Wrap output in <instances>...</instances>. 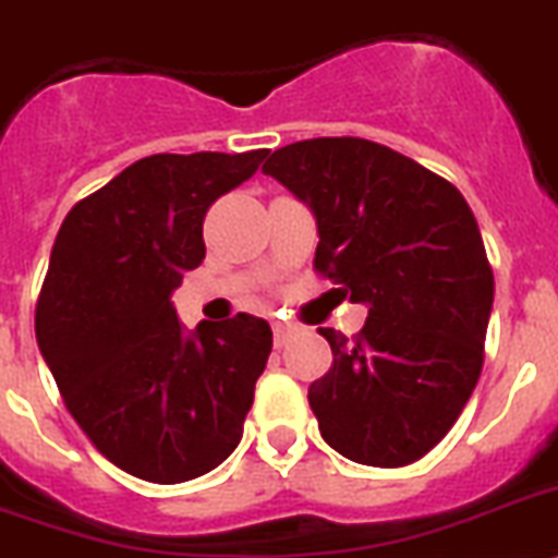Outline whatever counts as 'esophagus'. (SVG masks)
<instances>
[{
  "mask_svg": "<svg viewBox=\"0 0 558 558\" xmlns=\"http://www.w3.org/2000/svg\"><path fill=\"white\" fill-rule=\"evenodd\" d=\"M271 331H275V345H287L289 337L294 335V326H289V323H271Z\"/></svg>",
  "mask_w": 558,
  "mask_h": 558,
  "instance_id": "esophagus-1",
  "label": "esophagus"
}]
</instances>
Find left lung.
Instances as JSON below:
<instances>
[{"label": "left lung", "instance_id": "obj_1", "mask_svg": "<svg viewBox=\"0 0 558 558\" xmlns=\"http://www.w3.org/2000/svg\"><path fill=\"white\" fill-rule=\"evenodd\" d=\"M264 172L317 221L315 269L366 303L357 337L320 329L331 368L308 386L323 439L345 460L411 465L474 395L494 271L462 192L366 138L275 149Z\"/></svg>", "mask_w": 558, "mask_h": 558}]
</instances>
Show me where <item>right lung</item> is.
Instances as JSON below:
<instances>
[{
    "label": "right lung",
    "instance_id": "add662e5",
    "mask_svg": "<svg viewBox=\"0 0 558 558\" xmlns=\"http://www.w3.org/2000/svg\"><path fill=\"white\" fill-rule=\"evenodd\" d=\"M266 156H147L78 201L56 235L36 303L41 357L78 428L138 480H195L243 437L269 323L241 312L184 335L170 294L207 255V209Z\"/></svg>",
    "mask_w": 558,
    "mask_h": 558
}]
</instances>
